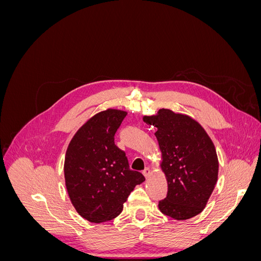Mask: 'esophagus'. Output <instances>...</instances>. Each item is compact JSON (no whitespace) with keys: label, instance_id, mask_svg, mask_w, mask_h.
<instances>
[{"label":"esophagus","instance_id":"esophagus-1","mask_svg":"<svg viewBox=\"0 0 261 261\" xmlns=\"http://www.w3.org/2000/svg\"><path fill=\"white\" fill-rule=\"evenodd\" d=\"M143 174L145 175L146 178H148L150 176V174H151V170H150L149 168H146L144 171H143Z\"/></svg>","mask_w":261,"mask_h":261}]
</instances>
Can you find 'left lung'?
Here are the masks:
<instances>
[{
	"mask_svg": "<svg viewBox=\"0 0 261 261\" xmlns=\"http://www.w3.org/2000/svg\"><path fill=\"white\" fill-rule=\"evenodd\" d=\"M143 120L156 128L160 167L168 181V195L159 201L160 211L178 221L199 215L218 180L219 161L212 140L194 118L169 109H160Z\"/></svg>",
	"mask_w": 261,
	"mask_h": 261,
	"instance_id": "left-lung-1",
	"label": "left lung"
}]
</instances>
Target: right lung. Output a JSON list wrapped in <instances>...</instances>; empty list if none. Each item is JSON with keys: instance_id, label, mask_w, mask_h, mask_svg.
Returning <instances> with one entry per match:
<instances>
[{"instance_id": "add662e5", "label": "right lung", "mask_w": 261, "mask_h": 261, "mask_svg": "<svg viewBox=\"0 0 261 261\" xmlns=\"http://www.w3.org/2000/svg\"><path fill=\"white\" fill-rule=\"evenodd\" d=\"M125 111L108 109L76 132L64 161L65 186L78 215L92 223L116 218L136 185L145 180L132 171L125 152L114 144Z\"/></svg>"}]
</instances>
